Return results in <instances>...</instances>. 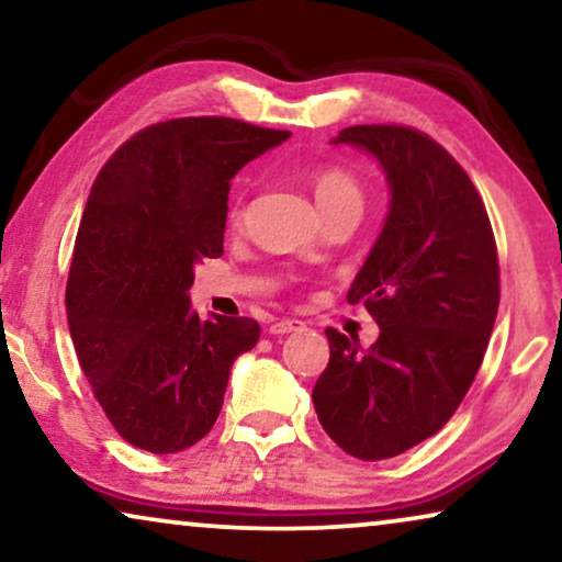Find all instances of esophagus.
<instances>
[{
	"label": "esophagus",
	"mask_w": 562,
	"mask_h": 562,
	"mask_svg": "<svg viewBox=\"0 0 562 562\" xmlns=\"http://www.w3.org/2000/svg\"><path fill=\"white\" fill-rule=\"evenodd\" d=\"M299 329H304V322L279 319V322H273L271 327H268V333H271V335H289V333H299Z\"/></svg>",
	"instance_id": "obj_1"
}]
</instances>
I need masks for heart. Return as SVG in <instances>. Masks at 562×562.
I'll return each instance as SVG.
<instances>
[{
  "label": "heart",
  "instance_id": "1",
  "mask_svg": "<svg viewBox=\"0 0 562 562\" xmlns=\"http://www.w3.org/2000/svg\"><path fill=\"white\" fill-rule=\"evenodd\" d=\"M314 202H317L319 212H327L333 210L337 204H348V202H358L360 204V187L352 179L350 173L340 171V168H322V171L314 176ZM229 217L235 222L243 217V204L240 199L233 204V210H229Z\"/></svg>",
  "mask_w": 562,
  "mask_h": 562
}]
</instances>
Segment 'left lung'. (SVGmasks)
<instances>
[{
	"label": "left lung",
	"mask_w": 562,
	"mask_h": 562,
	"mask_svg": "<svg viewBox=\"0 0 562 562\" xmlns=\"http://www.w3.org/2000/svg\"><path fill=\"white\" fill-rule=\"evenodd\" d=\"M333 145L366 150L386 176V220L348 291L381 333L363 350L327 329L312 398L345 452L383 460L442 429L471 389L498 312L496 243L468 173L427 135L356 125Z\"/></svg>",
	"instance_id": "left-lung-1"
}]
</instances>
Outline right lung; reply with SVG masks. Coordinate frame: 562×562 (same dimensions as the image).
<instances>
[{"mask_svg": "<svg viewBox=\"0 0 562 562\" xmlns=\"http://www.w3.org/2000/svg\"><path fill=\"white\" fill-rule=\"evenodd\" d=\"M229 117L145 127L99 171L66 286L81 371L135 448L187 450L220 417L233 363L258 342L248 317L199 319L189 289L225 243L229 181L289 140Z\"/></svg>", "mask_w": 562, "mask_h": 562, "instance_id": "obj_1", "label": "right lung"}]
</instances>
